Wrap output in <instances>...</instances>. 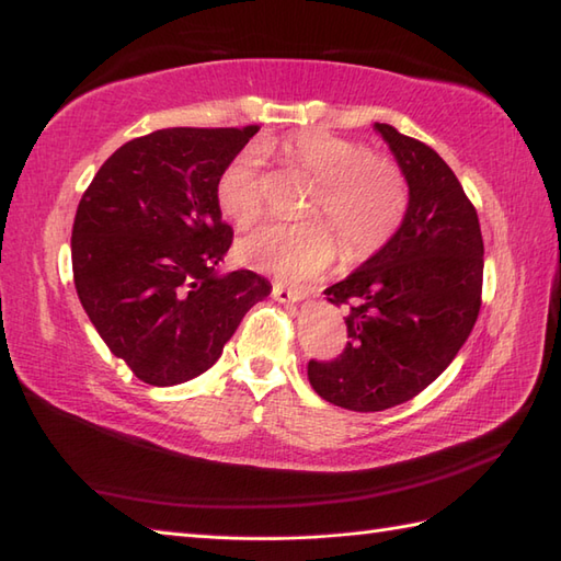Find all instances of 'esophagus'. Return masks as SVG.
<instances>
[{
  "label": "esophagus",
  "instance_id": "obj_1",
  "mask_svg": "<svg viewBox=\"0 0 561 561\" xmlns=\"http://www.w3.org/2000/svg\"><path fill=\"white\" fill-rule=\"evenodd\" d=\"M272 296H274V301H279V304H296V301L306 299V291L299 287H287V284H282V282H274Z\"/></svg>",
  "mask_w": 561,
  "mask_h": 561
}]
</instances>
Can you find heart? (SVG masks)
Here are the masks:
<instances>
[{"instance_id":"b5f03b06","label":"heart","mask_w":561,"mask_h":561,"mask_svg":"<svg viewBox=\"0 0 561 561\" xmlns=\"http://www.w3.org/2000/svg\"><path fill=\"white\" fill-rule=\"evenodd\" d=\"M282 157L316 181L308 214H325L337 226L352 255L386 245L408 211V185L396 163L368 153L359 141L328 133H301L282 145ZM219 209L238 226L253 224L262 211L260 165L253 151L229 161L217 181ZM248 267L282 279H311L340 255V238L323 219L270 221L238 241Z\"/></svg>"}]
</instances>
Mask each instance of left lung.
I'll return each instance as SVG.
<instances>
[{
	"mask_svg": "<svg viewBox=\"0 0 561 561\" xmlns=\"http://www.w3.org/2000/svg\"><path fill=\"white\" fill-rule=\"evenodd\" d=\"M374 127L408 181V211L376 255L325 289L350 308V342L337 359L308 362L318 396L354 412L420 396L456 359L482 306L480 219L456 173L424 141Z\"/></svg>",
	"mask_w": 561,
	"mask_h": 561,
	"instance_id": "1",
	"label": "left lung"
}]
</instances>
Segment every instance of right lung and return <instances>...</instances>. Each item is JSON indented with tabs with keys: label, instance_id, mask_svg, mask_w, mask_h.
<instances>
[{
	"label": "right lung",
	"instance_id": "add662e5",
	"mask_svg": "<svg viewBox=\"0 0 561 561\" xmlns=\"http://www.w3.org/2000/svg\"><path fill=\"white\" fill-rule=\"evenodd\" d=\"M257 129H157L117 149L81 195L71 229L79 301L108 350L149 386L205 374L272 291L250 270L219 272L233 231L217 181Z\"/></svg>",
	"mask_w": 561,
	"mask_h": 561
}]
</instances>
